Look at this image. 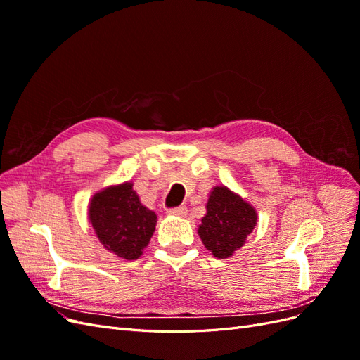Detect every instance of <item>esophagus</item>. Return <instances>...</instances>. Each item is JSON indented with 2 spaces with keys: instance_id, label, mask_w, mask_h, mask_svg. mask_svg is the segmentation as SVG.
Returning <instances> with one entry per match:
<instances>
[{
  "instance_id": "1",
  "label": "esophagus",
  "mask_w": 360,
  "mask_h": 360,
  "mask_svg": "<svg viewBox=\"0 0 360 360\" xmlns=\"http://www.w3.org/2000/svg\"><path fill=\"white\" fill-rule=\"evenodd\" d=\"M169 214H176V216H180V217H184L188 214V207L186 205H179V207H174V209H169L168 210Z\"/></svg>"
}]
</instances>
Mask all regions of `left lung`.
I'll return each instance as SVG.
<instances>
[{"instance_id": "left-lung-1", "label": "left lung", "mask_w": 360, "mask_h": 360, "mask_svg": "<svg viewBox=\"0 0 360 360\" xmlns=\"http://www.w3.org/2000/svg\"><path fill=\"white\" fill-rule=\"evenodd\" d=\"M255 224L257 212L252 205L225 186H216L207 201V214L201 219L198 234L216 258H228L243 246Z\"/></svg>"}]
</instances>
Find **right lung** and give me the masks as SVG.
<instances>
[{"label": "right lung", "mask_w": 360, "mask_h": 360, "mask_svg": "<svg viewBox=\"0 0 360 360\" xmlns=\"http://www.w3.org/2000/svg\"><path fill=\"white\" fill-rule=\"evenodd\" d=\"M89 217L102 245L126 259L141 257L158 219L155 212L141 204L130 183L97 192L90 202Z\"/></svg>", "instance_id": "add662e5"}]
</instances>
